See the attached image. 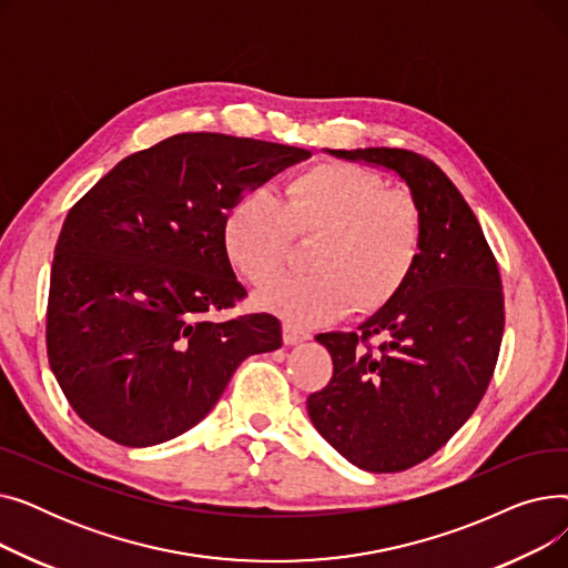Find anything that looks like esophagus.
<instances>
[{
	"label": "esophagus",
	"instance_id": "1",
	"mask_svg": "<svg viewBox=\"0 0 568 568\" xmlns=\"http://www.w3.org/2000/svg\"><path fill=\"white\" fill-rule=\"evenodd\" d=\"M308 338L311 336L306 332H302V329H296L294 324H283V341H285V345H296V343L308 341Z\"/></svg>",
	"mask_w": 568,
	"mask_h": 568
}]
</instances>
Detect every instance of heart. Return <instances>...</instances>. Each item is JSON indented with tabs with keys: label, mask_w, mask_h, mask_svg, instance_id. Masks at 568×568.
<instances>
[{
	"label": "heart",
	"mask_w": 568,
	"mask_h": 568,
	"mask_svg": "<svg viewBox=\"0 0 568 568\" xmlns=\"http://www.w3.org/2000/svg\"><path fill=\"white\" fill-rule=\"evenodd\" d=\"M424 214L409 193L386 191L384 179L349 163H324L296 174L276 200L246 191L227 209L223 246L253 285L278 278L294 236L315 239L311 274L268 287L260 304L296 326H320L352 306L373 313L394 302L424 251Z\"/></svg>",
	"instance_id": "obj_1"
}]
</instances>
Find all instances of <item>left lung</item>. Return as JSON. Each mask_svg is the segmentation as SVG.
<instances>
[{"mask_svg": "<svg viewBox=\"0 0 568 568\" xmlns=\"http://www.w3.org/2000/svg\"><path fill=\"white\" fill-rule=\"evenodd\" d=\"M329 154L396 172L419 202L426 232L419 264L394 302L359 332L315 336L334 375L308 396V416L352 465L403 471L442 449L488 389L504 334L499 268L469 204L433 161L389 146Z\"/></svg>", "mask_w": 568, "mask_h": 568, "instance_id": "obj_1", "label": "left lung"}]
</instances>
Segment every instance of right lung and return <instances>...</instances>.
<instances>
[{
	"label": "right lung",
	"mask_w": 568,
	"mask_h": 568,
	"mask_svg": "<svg viewBox=\"0 0 568 568\" xmlns=\"http://www.w3.org/2000/svg\"><path fill=\"white\" fill-rule=\"evenodd\" d=\"M308 149L179 133L119 161L59 232L48 362L80 419L124 446L186 433L246 356L283 345L281 322L212 320L246 296L223 246L225 212Z\"/></svg>",
	"instance_id": "add662e5"
}]
</instances>
